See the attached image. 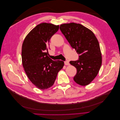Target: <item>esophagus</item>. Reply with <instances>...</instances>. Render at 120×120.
I'll list each match as a JSON object with an SVG mask.
<instances>
[{
    "label": "esophagus",
    "instance_id": "obj_1",
    "mask_svg": "<svg viewBox=\"0 0 120 120\" xmlns=\"http://www.w3.org/2000/svg\"><path fill=\"white\" fill-rule=\"evenodd\" d=\"M64 64L66 65V66H68V65H70L69 61H64Z\"/></svg>",
    "mask_w": 120,
    "mask_h": 120
}]
</instances>
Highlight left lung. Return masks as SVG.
Here are the masks:
<instances>
[{
  "label": "left lung",
  "mask_w": 120,
  "mask_h": 120,
  "mask_svg": "<svg viewBox=\"0 0 120 120\" xmlns=\"http://www.w3.org/2000/svg\"><path fill=\"white\" fill-rule=\"evenodd\" d=\"M60 28L79 55V60L70 61L77 70L74 81L82 86L88 85L96 77L102 63L99 41L92 30L81 24L64 23Z\"/></svg>",
  "instance_id": "left-lung-1"
}]
</instances>
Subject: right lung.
<instances>
[{"mask_svg": "<svg viewBox=\"0 0 120 120\" xmlns=\"http://www.w3.org/2000/svg\"><path fill=\"white\" fill-rule=\"evenodd\" d=\"M59 29V25L38 24L27 34L22 43L21 58L24 71L30 82L40 90L50 88L64 66L63 61H53L48 56L49 40Z\"/></svg>", "mask_w": 120, "mask_h": 120, "instance_id": "1", "label": "right lung"}]
</instances>
